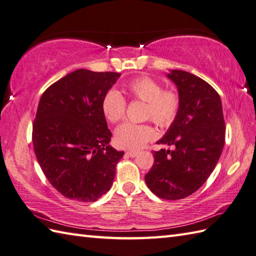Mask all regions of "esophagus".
I'll return each instance as SVG.
<instances>
[{"mask_svg":"<svg viewBox=\"0 0 256 256\" xmlns=\"http://www.w3.org/2000/svg\"><path fill=\"white\" fill-rule=\"evenodd\" d=\"M126 154L128 156V157H130V158H134L138 154V152H137V151H132V150H130V151H127Z\"/></svg>","mask_w":256,"mask_h":256,"instance_id":"1","label":"esophagus"}]
</instances>
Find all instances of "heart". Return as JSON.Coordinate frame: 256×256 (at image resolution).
Wrapping results in <instances>:
<instances>
[{
	"label": "heart",
	"mask_w": 256,
	"mask_h": 256,
	"mask_svg": "<svg viewBox=\"0 0 256 256\" xmlns=\"http://www.w3.org/2000/svg\"><path fill=\"white\" fill-rule=\"evenodd\" d=\"M124 90L129 98L144 102V118L160 128L171 126L178 117L181 105L179 94L172 90H162V85L154 78L136 77L124 85ZM126 107V100L117 90H108L102 97V112L109 122H120L124 117ZM154 136V129L149 124L126 122L114 132V144L119 148L137 150Z\"/></svg>",
	"instance_id": "b5f03b06"
}]
</instances>
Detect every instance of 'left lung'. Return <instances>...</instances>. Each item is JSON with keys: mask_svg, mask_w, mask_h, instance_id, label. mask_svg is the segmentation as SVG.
<instances>
[{"mask_svg": "<svg viewBox=\"0 0 256 256\" xmlns=\"http://www.w3.org/2000/svg\"><path fill=\"white\" fill-rule=\"evenodd\" d=\"M166 76L178 87L181 105L157 144L174 148L154 151L144 180L161 199L180 200L194 194L214 170L226 142V122L221 98L206 80L176 70Z\"/></svg>", "mask_w": 256, "mask_h": 256, "instance_id": "obj_1", "label": "left lung"}]
</instances>
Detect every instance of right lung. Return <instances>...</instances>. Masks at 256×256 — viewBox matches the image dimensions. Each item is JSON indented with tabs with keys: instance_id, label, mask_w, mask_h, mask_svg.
Returning <instances> with one entry per match:
<instances>
[{
	"instance_id": "obj_1",
	"label": "right lung",
	"mask_w": 256,
	"mask_h": 256,
	"mask_svg": "<svg viewBox=\"0 0 256 256\" xmlns=\"http://www.w3.org/2000/svg\"><path fill=\"white\" fill-rule=\"evenodd\" d=\"M119 77L114 72L77 70L40 97L34 151L50 184L67 199L94 202L110 190L124 151L109 146L112 132L102 100Z\"/></svg>"
}]
</instances>
